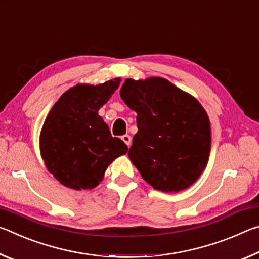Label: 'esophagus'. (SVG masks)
Instances as JSON below:
<instances>
[{
	"mask_svg": "<svg viewBox=\"0 0 259 259\" xmlns=\"http://www.w3.org/2000/svg\"><path fill=\"white\" fill-rule=\"evenodd\" d=\"M122 140H123V142L125 143V145L126 146H130L131 145V142H133V139H131V137H130V135H123L122 136Z\"/></svg>",
	"mask_w": 259,
	"mask_h": 259,
	"instance_id": "1",
	"label": "esophagus"
}]
</instances>
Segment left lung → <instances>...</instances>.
<instances>
[{
  "label": "left lung",
  "instance_id": "1",
  "mask_svg": "<svg viewBox=\"0 0 259 259\" xmlns=\"http://www.w3.org/2000/svg\"><path fill=\"white\" fill-rule=\"evenodd\" d=\"M120 95L137 113L138 131L128 155L142 177L162 192L190 187L207 166L211 147L201 104L162 77L128 78Z\"/></svg>",
  "mask_w": 259,
  "mask_h": 259
}]
</instances>
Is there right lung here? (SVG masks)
<instances>
[{
	"label": "right lung",
	"instance_id": "add662e5",
	"mask_svg": "<svg viewBox=\"0 0 259 259\" xmlns=\"http://www.w3.org/2000/svg\"><path fill=\"white\" fill-rule=\"evenodd\" d=\"M120 84V78L99 85L78 84L58 99L43 124L41 154L49 171L74 190H91L102 182L112 162L128 152L98 115Z\"/></svg>",
	"mask_w": 259,
	"mask_h": 259
}]
</instances>
